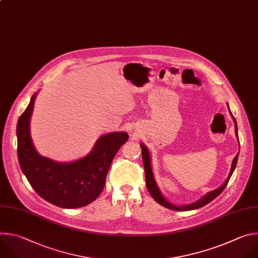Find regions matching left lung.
Listing matches in <instances>:
<instances>
[{
    "label": "left lung",
    "instance_id": "left-lung-1",
    "mask_svg": "<svg viewBox=\"0 0 258 258\" xmlns=\"http://www.w3.org/2000/svg\"><path fill=\"white\" fill-rule=\"evenodd\" d=\"M228 106V105H227ZM229 108V106H228ZM230 111V109H229ZM230 114L233 118V121H234V124H235V134H236V137L239 141V138H238V127H237V122H236V119L234 118V116L232 115L231 111H230ZM140 146H141V151H142V162H143V166H144V170H145V179H146V187H147V190L149 191L150 195L152 196V198L156 200L159 204L163 205V207L169 209V210H173V211H177V212H186V211H193V210H197V209H200L202 207H204V205H207L208 203H210L211 201H213L216 197H218L222 191L226 188L235 168H236V165H237V162H238V157H239V152L236 154V157L234 158L233 162H232V166H231V170H230V173L228 175V178L226 179V181L224 182V184L222 186H220L219 188L213 190V191H210L209 193L205 194L204 196H202L200 199H198L197 201L193 202V203H190V204H185V205H176V204H173L172 202H170L164 195L163 193L161 192L157 182H156V179H154V176H153V172H152V167H151V159H150V152L148 150V148L146 147V145L144 143H140Z\"/></svg>",
    "mask_w": 258,
    "mask_h": 258
}]
</instances>
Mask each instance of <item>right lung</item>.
<instances>
[{
	"label": "right lung",
	"instance_id": "right-lung-1",
	"mask_svg": "<svg viewBox=\"0 0 258 258\" xmlns=\"http://www.w3.org/2000/svg\"><path fill=\"white\" fill-rule=\"evenodd\" d=\"M37 92L19 117L17 154L20 168L35 192L49 203L63 209H78L94 201L106 184L108 171L120 147L128 140L126 132L100 136L85 157L60 163L37 152L30 135V118Z\"/></svg>",
	"mask_w": 258,
	"mask_h": 258
}]
</instances>
